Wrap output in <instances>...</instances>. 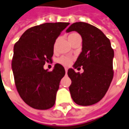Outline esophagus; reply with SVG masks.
Returning a JSON list of instances; mask_svg holds the SVG:
<instances>
[{
    "mask_svg": "<svg viewBox=\"0 0 129 129\" xmlns=\"http://www.w3.org/2000/svg\"><path fill=\"white\" fill-rule=\"evenodd\" d=\"M65 71H66V73H67L68 72V69L67 68H65Z\"/></svg>",
    "mask_w": 129,
    "mask_h": 129,
    "instance_id": "esophagus-1",
    "label": "esophagus"
}]
</instances>
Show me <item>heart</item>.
Returning a JSON list of instances; mask_svg holds the SVG:
<instances>
[{
    "label": "heart",
    "mask_w": 129,
    "mask_h": 129,
    "mask_svg": "<svg viewBox=\"0 0 129 129\" xmlns=\"http://www.w3.org/2000/svg\"><path fill=\"white\" fill-rule=\"evenodd\" d=\"M80 36L78 34H76V33H73V34H71L69 36V41L70 40H72L73 38H77L79 37ZM58 62L60 63V64L63 65V66H68L71 63V58H69L68 56H61L60 58H59L58 59Z\"/></svg>",
    "instance_id": "obj_1"
}]
</instances>
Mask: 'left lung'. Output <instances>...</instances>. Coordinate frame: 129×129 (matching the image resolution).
Wrapping results in <instances>:
<instances>
[{"instance_id": "1", "label": "left lung", "mask_w": 129, "mask_h": 129, "mask_svg": "<svg viewBox=\"0 0 129 129\" xmlns=\"http://www.w3.org/2000/svg\"><path fill=\"white\" fill-rule=\"evenodd\" d=\"M76 31L82 37V51L73 65L82 66L83 73L69 69L71 80L69 91L76 104L91 106L101 101L109 89L113 77L114 52L109 39L96 27L83 22L74 23L66 32Z\"/></svg>"}]
</instances>
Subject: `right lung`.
Segmentation results:
<instances>
[{
	"label": "right lung",
	"instance_id": "add662e5",
	"mask_svg": "<svg viewBox=\"0 0 129 129\" xmlns=\"http://www.w3.org/2000/svg\"><path fill=\"white\" fill-rule=\"evenodd\" d=\"M69 25L58 22L34 26L14 45L11 65L16 88L25 103L34 109L46 110L55 104L65 69L56 63L52 71H48L43 66L51 61L56 38Z\"/></svg>",
	"mask_w": 129,
	"mask_h": 129
}]
</instances>
